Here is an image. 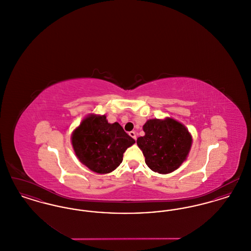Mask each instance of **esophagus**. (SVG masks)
<instances>
[{
    "label": "esophagus",
    "mask_w": 251,
    "mask_h": 251,
    "mask_svg": "<svg viewBox=\"0 0 251 251\" xmlns=\"http://www.w3.org/2000/svg\"><path fill=\"white\" fill-rule=\"evenodd\" d=\"M129 134H130V136L132 137L134 140H136V133H135V131H130Z\"/></svg>",
    "instance_id": "1"
}]
</instances>
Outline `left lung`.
<instances>
[{"label": "left lung", "mask_w": 251, "mask_h": 251, "mask_svg": "<svg viewBox=\"0 0 251 251\" xmlns=\"http://www.w3.org/2000/svg\"><path fill=\"white\" fill-rule=\"evenodd\" d=\"M145 135L137 138L145 162L152 171L171 173L186 160L192 145L190 132L179 121L149 120L143 126Z\"/></svg>", "instance_id": "obj_1"}]
</instances>
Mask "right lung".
<instances>
[{"instance_id":"obj_1","label":"right lung","mask_w":251,"mask_h":251,"mask_svg":"<svg viewBox=\"0 0 251 251\" xmlns=\"http://www.w3.org/2000/svg\"><path fill=\"white\" fill-rule=\"evenodd\" d=\"M72 143L82 164L106 174L120 166L123 153L135 141L118 122L108 123L105 115H89L72 132Z\"/></svg>"}]
</instances>
